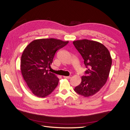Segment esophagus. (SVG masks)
Wrapping results in <instances>:
<instances>
[{
    "label": "esophagus",
    "instance_id": "1",
    "mask_svg": "<svg viewBox=\"0 0 130 130\" xmlns=\"http://www.w3.org/2000/svg\"><path fill=\"white\" fill-rule=\"evenodd\" d=\"M63 77L65 78H68V79H70L71 78L70 76H63Z\"/></svg>",
    "mask_w": 130,
    "mask_h": 130
}]
</instances>
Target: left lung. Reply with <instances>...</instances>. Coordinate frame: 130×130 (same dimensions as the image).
<instances>
[{"mask_svg": "<svg viewBox=\"0 0 130 130\" xmlns=\"http://www.w3.org/2000/svg\"><path fill=\"white\" fill-rule=\"evenodd\" d=\"M73 44L87 68L86 76H83L81 83L74 90L85 97L92 96L101 90L109 77L112 64L110 52L104 44L92 40H76Z\"/></svg>", "mask_w": 130, "mask_h": 130, "instance_id": "obj_1", "label": "left lung"}]
</instances>
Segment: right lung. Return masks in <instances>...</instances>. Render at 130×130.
<instances>
[{
	"mask_svg": "<svg viewBox=\"0 0 130 130\" xmlns=\"http://www.w3.org/2000/svg\"><path fill=\"white\" fill-rule=\"evenodd\" d=\"M54 38L34 40L25 48L21 58L20 69L30 91L38 97H45L54 90L59 79L49 72L56 52L68 44Z\"/></svg>",
	"mask_w": 130,
	"mask_h": 130,
	"instance_id": "1",
	"label": "right lung"
}]
</instances>
